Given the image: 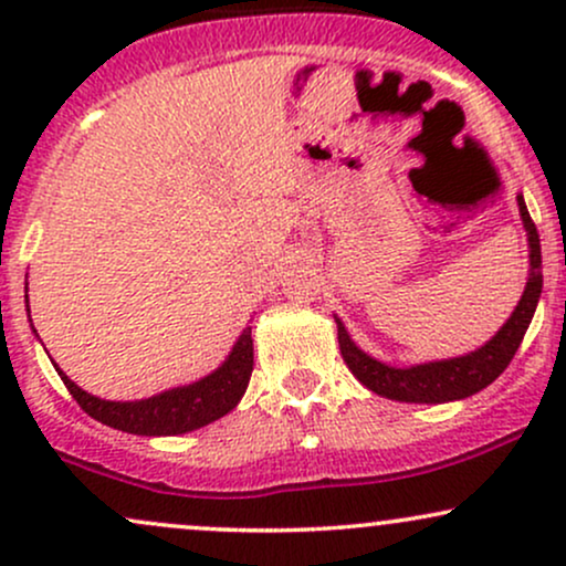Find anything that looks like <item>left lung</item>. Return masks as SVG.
<instances>
[{
  "label": "left lung",
  "mask_w": 566,
  "mask_h": 566,
  "mask_svg": "<svg viewBox=\"0 0 566 566\" xmlns=\"http://www.w3.org/2000/svg\"><path fill=\"white\" fill-rule=\"evenodd\" d=\"M518 216L527 231V250H530V274L524 284L522 297L516 308L505 319L503 327L497 329L484 346L469 354L450 356V359L420 361V365L396 367L388 361L375 359L367 350H361L348 335L346 324L335 314L337 324V343H340L343 361H346L354 378L367 386L369 391L394 401H407V405H447V401L469 399L482 388L497 380V375L509 367V361L522 346V337L527 333L532 316H535L537 301L543 292V255H541V237H537L535 223H532L527 205H524L522 191L516 193Z\"/></svg>",
  "instance_id": "8db88e82"
}]
</instances>
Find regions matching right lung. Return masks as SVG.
I'll return each instance as SVG.
<instances>
[{"label":"right lung","instance_id":"add662e5","mask_svg":"<svg viewBox=\"0 0 566 566\" xmlns=\"http://www.w3.org/2000/svg\"><path fill=\"white\" fill-rule=\"evenodd\" d=\"M25 311H29V282H25ZM31 322V319H29ZM34 329V324H31ZM36 333V329H34ZM39 337V335H36ZM55 365V361H53ZM252 327L247 324L237 337L223 365L212 369L205 378L186 382V386L167 388V391L135 401H112L87 394L55 365V373L66 382L71 396L76 399L90 418L97 423L112 426L116 431L138 433V437H178V433L197 431L201 426L216 423L218 418L229 415L242 401L247 382L252 375Z\"/></svg>","mask_w":566,"mask_h":566}]
</instances>
